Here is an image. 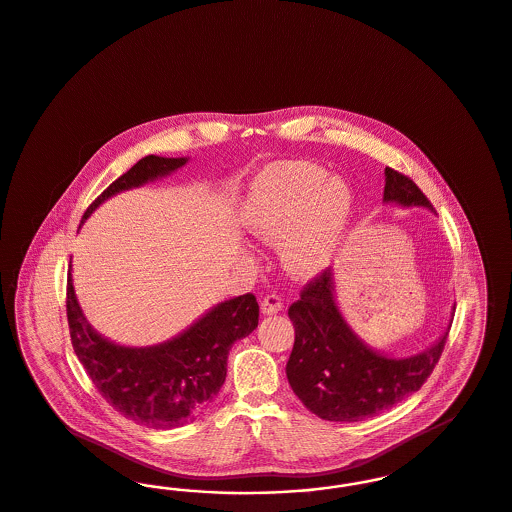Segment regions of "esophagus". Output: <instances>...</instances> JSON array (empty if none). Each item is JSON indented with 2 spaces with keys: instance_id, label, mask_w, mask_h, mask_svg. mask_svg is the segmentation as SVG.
I'll use <instances>...</instances> for the list:
<instances>
[{
  "instance_id": "1",
  "label": "esophagus",
  "mask_w": 512,
  "mask_h": 512,
  "mask_svg": "<svg viewBox=\"0 0 512 512\" xmlns=\"http://www.w3.org/2000/svg\"><path fill=\"white\" fill-rule=\"evenodd\" d=\"M282 308H284V303L278 295H266L263 303H261L263 314H278Z\"/></svg>"
}]
</instances>
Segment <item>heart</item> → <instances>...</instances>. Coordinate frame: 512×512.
Returning <instances> with one entry per match:
<instances>
[{"label": "heart", "instance_id": "obj_1", "mask_svg": "<svg viewBox=\"0 0 512 512\" xmlns=\"http://www.w3.org/2000/svg\"><path fill=\"white\" fill-rule=\"evenodd\" d=\"M352 215V192L341 177L308 162H286L261 173L247 192L242 223L263 242H282L293 276L324 272L337 257Z\"/></svg>", "mask_w": 512, "mask_h": 512}]
</instances>
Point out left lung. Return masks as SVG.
I'll return each instance as SVG.
<instances>
[{
	"label": "left lung",
	"instance_id": "8db88e82",
	"mask_svg": "<svg viewBox=\"0 0 512 512\" xmlns=\"http://www.w3.org/2000/svg\"><path fill=\"white\" fill-rule=\"evenodd\" d=\"M383 202L432 211L419 186L390 167ZM287 314L295 328L287 381L307 409L326 421H362L417 392L438 364L450 331L448 326L434 345L408 358L369 347L337 307L331 268L301 291Z\"/></svg>",
	"mask_w": 512,
	"mask_h": 512
}]
</instances>
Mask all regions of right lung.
Masks as SVG:
<instances>
[{
  "label": "right lung",
  "instance_id": "obj_1",
  "mask_svg": "<svg viewBox=\"0 0 512 512\" xmlns=\"http://www.w3.org/2000/svg\"><path fill=\"white\" fill-rule=\"evenodd\" d=\"M188 158L144 156L87 207L83 221L123 190L162 179ZM72 347L93 385L123 417L148 429H175L192 421L217 398L226 379L228 350L259 324L255 295L246 293L209 308L177 337L152 347H123L108 341L83 316L72 284L66 286Z\"/></svg>",
  "mask_w": 512,
  "mask_h": 512
}]
</instances>
